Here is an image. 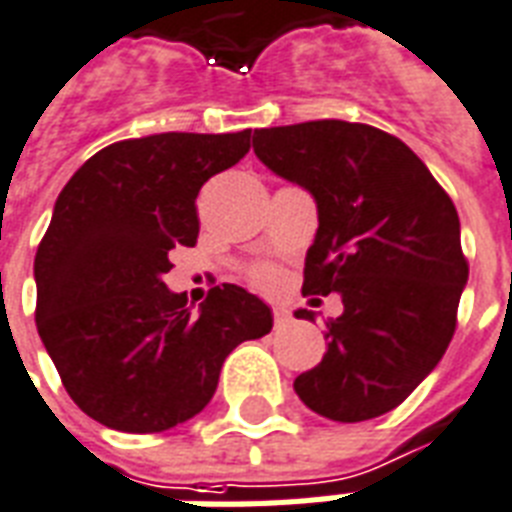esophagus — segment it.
<instances>
[{
  "instance_id": "1",
  "label": "esophagus",
  "mask_w": 512,
  "mask_h": 512,
  "mask_svg": "<svg viewBox=\"0 0 512 512\" xmlns=\"http://www.w3.org/2000/svg\"><path fill=\"white\" fill-rule=\"evenodd\" d=\"M289 321H292V316H289V311L287 308H273V327L276 329H284V327H289Z\"/></svg>"
}]
</instances>
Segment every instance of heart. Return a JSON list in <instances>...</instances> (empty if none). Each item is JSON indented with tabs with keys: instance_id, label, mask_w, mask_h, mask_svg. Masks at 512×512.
<instances>
[{
	"instance_id": "1",
	"label": "heart",
	"mask_w": 512,
	"mask_h": 512,
	"mask_svg": "<svg viewBox=\"0 0 512 512\" xmlns=\"http://www.w3.org/2000/svg\"><path fill=\"white\" fill-rule=\"evenodd\" d=\"M252 284L265 289V292H273V289L281 287V273L271 268V265H260V268L252 271Z\"/></svg>"
}]
</instances>
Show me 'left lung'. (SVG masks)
Listing matches in <instances>:
<instances>
[{"label":"left lung","instance_id":"left-lung-1","mask_svg":"<svg viewBox=\"0 0 512 512\" xmlns=\"http://www.w3.org/2000/svg\"><path fill=\"white\" fill-rule=\"evenodd\" d=\"M252 146L319 207L303 295L342 300V316L327 321V353L297 377L295 393L335 422L396 409L436 369L457 329L468 260L449 193L412 148L369 124L319 119L255 130Z\"/></svg>","mask_w":512,"mask_h":512}]
</instances>
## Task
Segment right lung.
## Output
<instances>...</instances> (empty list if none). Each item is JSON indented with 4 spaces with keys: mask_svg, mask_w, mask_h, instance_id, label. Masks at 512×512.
<instances>
[{
    "mask_svg": "<svg viewBox=\"0 0 512 512\" xmlns=\"http://www.w3.org/2000/svg\"><path fill=\"white\" fill-rule=\"evenodd\" d=\"M252 130L162 132L111 143L60 191L36 249V329L63 388L92 420L162 433L215 396L225 356L271 332V308L236 284L199 313L162 276L199 236L196 196L249 151Z\"/></svg>",
    "mask_w": 512,
    "mask_h": 512,
    "instance_id": "1",
    "label": "right lung"
}]
</instances>
